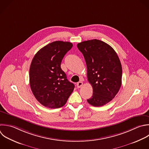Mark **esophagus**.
Returning <instances> with one entry per match:
<instances>
[{
  "label": "esophagus",
  "instance_id": "esophagus-1",
  "mask_svg": "<svg viewBox=\"0 0 149 149\" xmlns=\"http://www.w3.org/2000/svg\"><path fill=\"white\" fill-rule=\"evenodd\" d=\"M83 82H81V81H79V82L76 84V86H77V87L78 88H80V87L83 86Z\"/></svg>",
  "mask_w": 149,
  "mask_h": 149
}]
</instances>
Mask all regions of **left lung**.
<instances>
[{"label":"left lung","instance_id":"obj_1","mask_svg":"<svg viewBox=\"0 0 149 149\" xmlns=\"http://www.w3.org/2000/svg\"><path fill=\"white\" fill-rule=\"evenodd\" d=\"M77 46L85 59L87 79L93 89L87 102L94 107L103 106L115 97L121 86L119 57L110 45L98 40L83 41Z\"/></svg>","mask_w":149,"mask_h":149}]
</instances>
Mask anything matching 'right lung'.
Instances as JSON below:
<instances>
[{
    "label": "right lung",
    "mask_w": 149,
    "mask_h": 149,
    "mask_svg": "<svg viewBox=\"0 0 149 149\" xmlns=\"http://www.w3.org/2000/svg\"><path fill=\"white\" fill-rule=\"evenodd\" d=\"M72 47L69 42L54 41L39 50L32 60L30 87L37 101L45 107H63L74 90V84L69 81L61 68L63 57Z\"/></svg>",
    "instance_id": "right-lung-1"
}]
</instances>
